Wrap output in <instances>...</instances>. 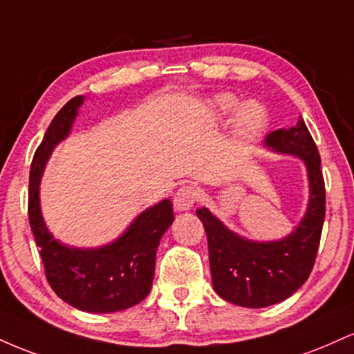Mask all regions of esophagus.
Segmentation results:
<instances>
[{"instance_id":"1","label":"esophagus","mask_w":354,"mask_h":354,"mask_svg":"<svg viewBox=\"0 0 354 354\" xmlns=\"http://www.w3.org/2000/svg\"><path fill=\"white\" fill-rule=\"evenodd\" d=\"M198 196H200V191H198L196 188H193V186H181L173 198L174 209H178V211L191 209V206L196 203Z\"/></svg>"}]
</instances>
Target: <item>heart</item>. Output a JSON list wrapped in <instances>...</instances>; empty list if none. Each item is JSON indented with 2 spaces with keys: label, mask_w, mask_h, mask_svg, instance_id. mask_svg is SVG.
I'll use <instances>...</instances> for the list:
<instances>
[{
  "label": "heart",
  "mask_w": 354,
  "mask_h": 354,
  "mask_svg": "<svg viewBox=\"0 0 354 354\" xmlns=\"http://www.w3.org/2000/svg\"><path fill=\"white\" fill-rule=\"evenodd\" d=\"M238 108V98L233 95H219L211 101V113L216 118H228ZM268 123L266 109L256 101H248L241 104L234 115L233 128L241 140H253L265 129Z\"/></svg>",
  "instance_id": "heart-1"
}]
</instances>
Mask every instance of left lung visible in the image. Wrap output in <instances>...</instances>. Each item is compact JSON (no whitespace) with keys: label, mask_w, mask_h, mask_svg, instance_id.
Listing matches in <instances>:
<instances>
[{"label":"left lung","mask_w":354,"mask_h":354,"mask_svg":"<svg viewBox=\"0 0 354 354\" xmlns=\"http://www.w3.org/2000/svg\"><path fill=\"white\" fill-rule=\"evenodd\" d=\"M265 145L276 153L301 158L308 169L310 203L290 236L278 241H251L226 228L206 208L196 209L208 236L214 291L226 301L245 308H266L284 301L303 286L315 266L326 213L321 158L303 118L291 128L270 133Z\"/></svg>","instance_id":"1"}]
</instances>
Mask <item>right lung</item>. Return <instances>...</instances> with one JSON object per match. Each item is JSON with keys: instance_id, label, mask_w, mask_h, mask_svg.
Listing matches in <instances>:
<instances>
[{"instance_id": "1", "label": "right lung", "mask_w": 354, "mask_h": 354, "mask_svg": "<svg viewBox=\"0 0 354 354\" xmlns=\"http://www.w3.org/2000/svg\"><path fill=\"white\" fill-rule=\"evenodd\" d=\"M83 100L76 96L59 109L36 149L28 216L53 291L81 311L115 313L143 301L151 290L158 245L174 219L173 203L163 200L145 209L120 238L101 248H70L53 238L39 208V181L55 146L70 135Z\"/></svg>"}]
</instances>
